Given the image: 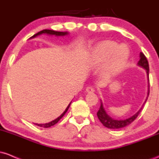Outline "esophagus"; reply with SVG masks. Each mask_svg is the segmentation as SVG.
Instances as JSON below:
<instances>
[{"instance_id":"34e87169","label":"esophagus","mask_w":159,"mask_h":159,"mask_svg":"<svg viewBox=\"0 0 159 159\" xmlns=\"http://www.w3.org/2000/svg\"><path fill=\"white\" fill-rule=\"evenodd\" d=\"M86 91H87V93H93L94 92V88L93 87H91V86H89V87H87V88H86Z\"/></svg>"}]
</instances>
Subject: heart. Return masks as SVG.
Segmentation results:
<instances>
[{"instance_id":"obj_1","label":"heart","mask_w":159,"mask_h":159,"mask_svg":"<svg viewBox=\"0 0 159 159\" xmlns=\"http://www.w3.org/2000/svg\"><path fill=\"white\" fill-rule=\"evenodd\" d=\"M129 49L125 45H117L112 41L102 42L94 48L91 56V64L98 66L105 63L103 72L113 75L120 72L129 59Z\"/></svg>"}]
</instances>
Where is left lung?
Listing matches in <instances>:
<instances>
[{"instance_id":"8db88e82","label":"left lung","mask_w":159,"mask_h":159,"mask_svg":"<svg viewBox=\"0 0 159 159\" xmlns=\"http://www.w3.org/2000/svg\"><path fill=\"white\" fill-rule=\"evenodd\" d=\"M140 61H138V64L140 66L143 67V68L147 70V75H149V63H148V61H147V58L146 57V56L144 55L143 53L142 52H140ZM149 93V90L148 95ZM147 98H148V97L147 98ZM147 99H146V101H147ZM143 107H142L141 108H140V110L134 115V116H131V117L123 120H118L113 119V118H111V116H109L108 115L106 114V112H105L103 108L102 103L101 102V105H100L99 109H98L97 112V116L98 120H100V122L103 124L104 126L108 128V129H121V128L127 126V125H129V124L132 123V122L134 121L137 117H138V116L139 115L140 111H141L142 109H143Z\"/></svg>"}]
</instances>
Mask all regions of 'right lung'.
<instances>
[{
  "mask_svg": "<svg viewBox=\"0 0 159 159\" xmlns=\"http://www.w3.org/2000/svg\"><path fill=\"white\" fill-rule=\"evenodd\" d=\"M51 34V35H56V36H64V35H66V34H68V33H67V32L54 31V30H47V29H45V30H41V31L38 32L37 34H34V35L33 36H31V37H30V38H34V37H36V36H37L38 35H40V34ZM71 102L69 104V105H68V106H67L66 108V110H65L64 112H63V114H62L61 116H59V117H57V119H55L54 120H53V121L50 122V123H44V124H37V123H36V125H37L38 126L43 127V128H49V127L52 126V125H55V124L57 123V122L59 121V120H61L63 116H64V114H66V111H68L69 107V106H70Z\"/></svg>",
  "mask_w": 159,
  "mask_h": 159,
  "instance_id": "right-lung-1",
  "label": "right lung"
}]
</instances>
